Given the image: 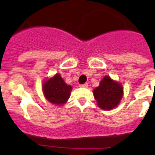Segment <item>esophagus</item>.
Segmentation results:
<instances>
[{"instance_id":"34e87169","label":"esophagus","mask_w":155,"mask_h":155,"mask_svg":"<svg viewBox=\"0 0 155 155\" xmlns=\"http://www.w3.org/2000/svg\"><path fill=\"white\" fill-rule=\"evenodd\" d=\"M79 87H88V85H87V83L82 84V85H79Z\"/></svg>"}]
</instances>
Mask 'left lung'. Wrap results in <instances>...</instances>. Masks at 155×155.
<instances>
[{"label":"left lung","instance_id":"8db88e82","mask_svg":"<svg viewBox=\"0 0 155 155\" xmlns=\"http://www.w3.org/2000/svg\"><path fill=\"white\" fill-rule=\"evenodd\" d=\"M93 92L98 107L105 110H110L119 104L123 96V87L121 84L106 76Z\"/></svg>","mask_w":155,"mask_h":155}]
</instances>
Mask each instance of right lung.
<instances>
[{"label":"right lung","mask_w":155,"mask_h":155,"mask_svg":"<svg viewBox=\"0 0 155 155\" xmlns=\"http://www.w3.org/2000/svg\"><path fill=\"white\" fill-rule=\"evenodd\" d=\"M43 91L46 99L51 104L61 106L70 97L72 87L67 85L59 74L48 79L43 85Z\"/></svg>","instance_id":"1"}]
</instances>
